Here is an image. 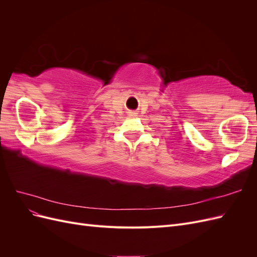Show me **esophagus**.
Returning a JSON list of instances; mask_svg holds the SVG:
<instances>
[{
	"label": "esophagus",
	"mask_w": 257,
	"mask_h": 257,
	"mask_svg": "<svg viewBox=\"0 0 257 257\" xmlns=\"http://www.w3.org/2000/svg\"><path fill=\"white\" fill-rule=\"evenodd\" d=\"M128 116H130V118H136L137 112H135V111H128Z\"/></svg>",
	"instance_id": "34e87169"
}]
</instances>
